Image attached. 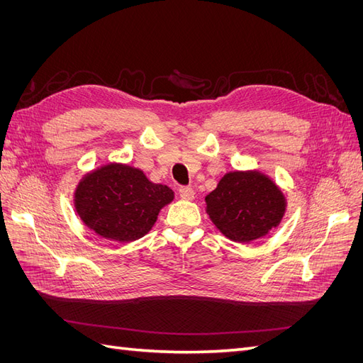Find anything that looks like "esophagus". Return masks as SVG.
Returning a JSON list of instances; mask_svg holds the SVG:
<instances>
[{"label":"esophagus","mask_w":363,"mask_h":363,"mask_svg":"<svg viewBox=\"0 0 363 363\" xmlns=\"http://www.w3.org/2000/svg\"><path fill=\"white\" fill-rule=\"evenodd\" d=\"M179 195L183 200H194L195 192L192 188H189V186H182V188L179 189Z\"/></svg>","instance_id":"obj_1"}]
</instances>
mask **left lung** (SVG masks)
Wrapping results in <instances>:
<instances>
[{
    "label": "left lung",
    "instance_id": "1",
    "mask_svg": "<svg viewBox=\"0 0 363 363\" xmlns=\"http://www.w3.org/2000/svg\"><path fill=\"white\" fill-rule=\"evenodd\" d=\"M206 212L225 238L245 244L267 236L281 223L286 199L268 175L233 171L206 196Z\"/></svg>",
    "mask_w": 363,
    "mask_h": 363
}]
</instances>
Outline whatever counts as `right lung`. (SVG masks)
<instances>
[{
	"instance_id": "add662e5",
	"label": "right lung",
	"mask_w": 363,
	"mask_h": 363,
	"mask_svg": "<svg viewBox=\"0 0 363 363\" xmlns=\"http://www.w3.org/2000/svg\"><path fill=\"white\" fill-rule=\"evenodd\" d=\"M174 200L167 184L152 183L144 171L124 163H107L84 174L74 192V206L92 232L116 242L145 236L160 208Z\"/></svg>"
}]
</instances>
